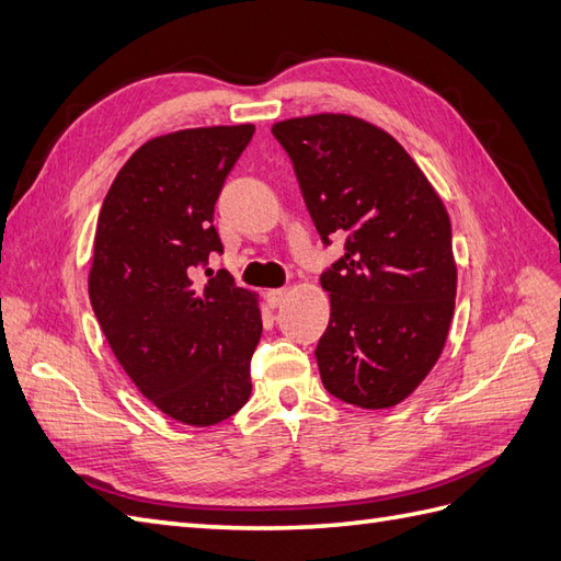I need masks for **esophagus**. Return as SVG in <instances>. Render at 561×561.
<instances>
[{"mask_svg": "<svg viewBox=\"0 0 561 561\" xmlns=\"http://www.w3.org/2000/svg\"><path fill=\"white\" fill-rule=\"evenodd\" d=\"M285 295H288V290L285 288H278V290H268L266 293V302H268V307H280L283 305V299H285Z\"/></svg>", "mask_w": 561, "mask_h": 561, "instance_id": "obj_1", "label": "esophagus"}]
</instances>
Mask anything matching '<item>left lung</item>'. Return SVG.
Listing matches in <instances>:
<instances>
[{"label": "left lung", "instance_id": "1", "mask_svg": "<svg viewBox=\"0 0 561 561\" xmlns=\"http://www.w3.org/2000/svg\"><path fill=\"white\" fill-rule=\"evenodd\" d=\"M288 152L323 244L331 321L317 345L323 388L362 409L412 394L445 347L457 264L445 204L404 147L357 116L317 114L271 128Z\"/></svg>", "mask_w": 561, "mask_h": 561}]
</instances>
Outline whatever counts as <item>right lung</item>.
<instances>
[{
  "instance_id": "add662e5",
  "label": "right lung",
  "mask_w": 561,
  "mask_h": 561,
  "mask_svg": "<svg viewBox=\"0 0 561 561\" xmlns=\"http://www.w3.org/2000/svg\"><path fill=\"white\" fill-rule=\"evenodd\" d=\"M252 123L161 135L108 187L88 278L92 311L123 371L163 414L214 426L250 400L262 337L256 295L228 271L197 268L224 252L214 204L250 145Z\"/></svg>"
}]
</instances>
